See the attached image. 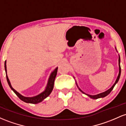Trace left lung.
<instances>
[{"instance_id":"8db88e82","label":"left lung","mask_w":126,"mask_h":126,"mask_svg":"<svg viewBox=\"0 0 126 126\" xmlns=\"http://www.w3.org/2000/svg\"><path fill=\"white\" fill-rule=\"evenodd\" d=\"M115 49H116V48H115ZM116 50H117V49H116ZM118 66H119V73H118V77H117V79H116V81H115V83L113 84L112 86L110 88V89L108 90H106V91H105V92H103V93H101L97 94H96V95H90V94H88L82 92V91L81 90V89H80L78 85H77V82H76V84H77V87H78V89L79 90L81 91V92H82V93H84V94H85L87 95L88 96H89L90 97L92 98V99H99V98L105 97H106V96H108V95L109 94H110V93L111 92V91L112 90L113 88H114V87H115V84H117V82H118V80H119V79H120V75H121V67H120V56H119V59H118Z\"/></svg>"}]
</instances>
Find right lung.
<instances>
[{
  "instance_id": "add662e5",
  "label": "right lung",
  "mask_w": 126,
  "mask_h": 126,
  "mask_svg": "<svg viewBox=\"0 0 126 126\" xmlns=\"http://www.w3.org/2000/svg\"><path fill=\"white\" fill-rule=\"evenodd\" d=\"M57 69H58V67H57L51 73L49 78H48L47 85L45 90H44V92H42L40 94H39L38 95H36V96H33V97H25V96H23V95L19 93L18 92H16V90H14L13 88H12L11 84L10 81H9L8 75H7L6 61H5V72H6V79H7V81H8V84H9V86L10 87V88H11L12 90L16 94V96L18 97L21 100H23V102H26V103H33V104H36V103H40V102L43 101V100H44L45 98L47 97L52 92V90H53L54 84V80L57 75Z\"/></svg>"
}]
</instances>
